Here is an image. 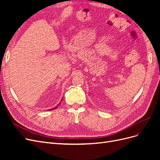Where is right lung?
<instances>
[{"label":"right lung","instance_id":"add662e5","mask_svg":"<svg viewBox=\"0 0 160 160\" xmlns=\"http://www.w3.org/2000/svg\"><path fill=\"white\" fill-rule=\"evenodd\" d=\"M61 101H62V99H61ZM57 107H58V106H57V107H55V108H53V109H50V110H52V109H57Z\"/></svg>","mask_w":160,"mask_h":160}]
</instances>
